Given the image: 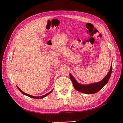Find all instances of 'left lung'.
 <instances>
[{"label": "left lung", "instance_id": "obj_1", "mask_svg": "<svg viewBox=\"0 0 123 123\" xmlns=\"http://www.w3.org/2000/svg\"><path fill=\"white\" fill-rule=\"evenodd\" d=\"M112 68H113V66L111 64V69L109 70L108 74L106 75V77L103 80L98 82L91 83V84L88 85H82L78 83L70 73V77L73 83V85H74V87L76 90L86 94L95 93L103 88L104 86L107 83L111 74Z\"/></svg>", "mask_w": 123, "mask_h": 123}]
</instances>
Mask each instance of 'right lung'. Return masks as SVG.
<instances>
[{
    "label": "right lung",
    "mask_w": 123,
    "mask_h": 123,
    "mask_svg": "<svg viewBox=\"0 0 123 123\" xmlns=\"http://www.w3.org/2000/svg\"><path fill=\"white\" fill-rule=\"evenodd\" d=\"M17 88L19 90V91H20V92H21L23 94H24V95H26V96H28V97H29L32 98H34V99H41V98H44V97H46V96H48V95H49V93H51L52 92V91H53V89L52 90H51V91H50V92H49V93H46V94H45V95H43V96H38V97H35V96H31V95H28V94H27V93H26L25 92H23V91L21 89H20L18 87H17Z\"/></svg>",
    "instance_id": "1"
}]
</instances>
